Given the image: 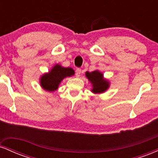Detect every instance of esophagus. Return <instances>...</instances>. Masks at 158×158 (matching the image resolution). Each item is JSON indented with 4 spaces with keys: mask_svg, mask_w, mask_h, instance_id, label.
Listing matches in <instances>:
<instances>
[{
    "mask_svg": "<svg viewBox=\"0 0 158 158\" xmlns=\"http://www.w3.org/2000/svg\"><path fill=\"white\" fill-rule=\"evenodd\" d=\"M81 72V69H79V68H77V70H76V76H77V77H80Z\"/></svg>",
    "mask_w": 158,
    "mask_h": 158,
    "instance_id": "esophagus-1",
    "label": "esophagus"
}]
</instances>
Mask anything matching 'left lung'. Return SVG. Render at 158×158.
<instances>
[{"label": "left lung", "instance_id": "1", "mask_svg": "<svg viewBox=\"0 0 158 158\" xmlns=\"http://www.w3.org/2000/svg\"><path fill=\"white\" fill-rule=\"evenodd\" d=\"M85 76L91 83L92 88L91 91L94 94H102L106 91L109 88V81L104 79L103 74L99 70H94L93 72L87 71Z\"/></svg>", "mask_w": 158, "mask_h": 158}]
</instances>
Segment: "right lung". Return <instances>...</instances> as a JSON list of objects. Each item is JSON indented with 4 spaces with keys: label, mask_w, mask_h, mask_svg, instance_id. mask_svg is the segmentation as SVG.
I'll use <instances>...</instances> for the list:
<instances>
[{
    "label": "right lung",
    "mask_w": 158,
    "mask_h": 158,
    "mask_svg": "<svg viewBox=\"0 0 158 158\" xmlns=\"http://www.w3.org/2000/svg\"><path fill=\"white\" fill-rule=\"evenodd\" d=\"M74 73L75 72L71 68H64L57 64L48 73L42 75L40 79V85L45 90L53 92L58 89L64 78L72 77Z\"/></svg>",
    "instance_id": "right-lung-1"
}]
</instances>
